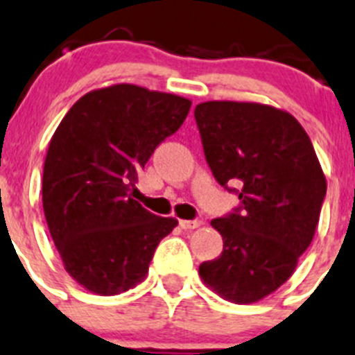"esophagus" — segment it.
Here are the masks:
<instances>
[{
  "label": "esophagus",
  "mask_w": 355,
  "mask_h": 355,
  "mask_svg": "<svg viewBox=\"0 0 355 355\" xmlns=\"http://www.w3.org/2000/svg\"><path fill=\"white\" fill-rule=\"evenodd\" d=\"M180 227L182 230H196V227H200L201 224V220H180Z\"/></svg>",
  "instance_id": "34e87169"
}]
</instances>
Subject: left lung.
<instances>
[{
	"mask_svg": "<svg viewBox=\"0 0 355 355\" xmlns=\"http://www.w3.org/2000/svg\"><path fill=\"white\" fill-rule=\"evenodd\" d=\"M194 117L218 184H241V211L210 223L224 250L201 264L200 277L231 303H257L289 280L312 243L326 175L289 112L252 101H205Z\"/></svg>",
	"mask_w": 355,
	"mask_h": 355,
	"instance_id": "1",
	"label": "left lung"
}]
</instances>
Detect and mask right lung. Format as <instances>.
<instances>
[{"mask_svg": "<svg viewBox=\"0 0 355 355\" xmlns=\"http://www.w3.org/2000/svg\"><path fill=\"white\" fill-rule=\"evenodd\" d=\"M191 99L114 84L82 96L62 117L43 164L42 200L69 277L115 296L145 280L159 241L177 227L131 198L137 173L173 135Z\"/></svg>", "mask_w": 355, "mask_h": 355, "instance_id": "right-lung-1", "label": "right lung"}]
</instances>
